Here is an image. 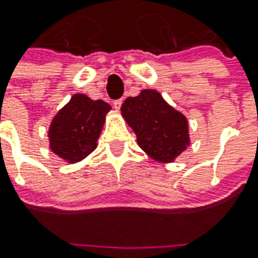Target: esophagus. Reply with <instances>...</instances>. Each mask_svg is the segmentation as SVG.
<instances>
[{
    "label": "esophagus",
    "mask_w": 258,
    "mask_h": 258,
    "mask_svg": "<svg viewBox=\"0 0 258 258\" xmlns=\"http://www.w3.org/2000/svg\"><path fill=\"white\" fill-rule=\"evenodd\" d=\"M122 103H123V100H122V99H119V100H114L113 107L116 109V110H119V109H120V106H122Z\"/></svg>",
    "instance_id": "34e87169"
}]
</instances>
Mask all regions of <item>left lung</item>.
Listing matches in <instances>:
<instances>
[{
  "label": "left lung",
  "instance_id": "left-lung-1",
  "mask_svg": "<svg viewBox=\"0 0 258 258\" xmlns=\"http://www.w3.org/2000/svg\"><path fill=\"white\" fill-rule=\"evenodd\" d=\"M120 110L139 148L156 162L171 164L191 145L186 116L158 90L144 89L138 96L127 97Z\"/></svg>",
  "mask_w": 258,
  "mask_h": 258
}]
</instances>
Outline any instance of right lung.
Instances as JSON below:
<instances>
[{"label":"right lung","mask_w":258,"mask_h":258,"mask_svg":"<svg viewBox=\"0 0 258 258\" xmlns=\"http://www.w3.org/2000/svg\"><path fill=\"white\" fill-rule=\"evenodd\" d=\"M110 104L76 93L53 117L48 148L67 164H77L93 152L110 112Z\"/></svg>","instance_id":"right-lung-1"}]
</instances>
